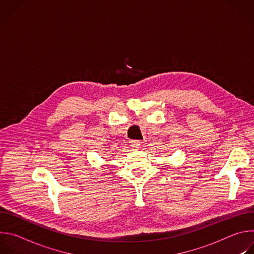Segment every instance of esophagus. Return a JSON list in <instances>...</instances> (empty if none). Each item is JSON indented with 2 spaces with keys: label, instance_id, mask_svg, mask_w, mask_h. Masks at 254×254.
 Listing matches in <instances>:
<instances>
[{
  "label": "esophagus",
  "instance_id": "obj_1",
  "mask_svg": "<svg viewBox=\"0 0 254 254\" xmlns=\"http://www.w3.org/2000/svg\"><path fill=\"white\" fill-rule=\"evenodd\" d=\"M139 146H140V141L139 140H132L131 141V148L133 150H137L139 148Z\"/></svg>",
  "mask_w": 254,
  "mask_h": 254
}]
</instances>
